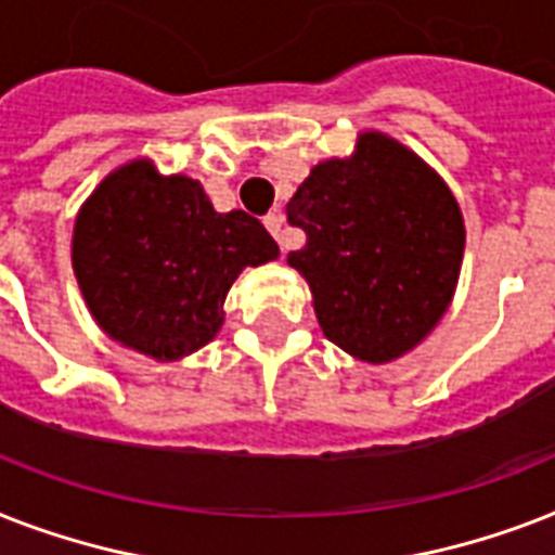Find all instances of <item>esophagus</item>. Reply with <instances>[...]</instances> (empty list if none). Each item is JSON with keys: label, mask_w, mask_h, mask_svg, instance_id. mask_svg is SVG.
Listing matches in <instances>:
<instances>
[{"label": "esophagus", "mask_w": 555, "mask_h": 555, "mask_svg": "<svg viewBox=\"0 0 555 555\" xmlns=\"http://www.w3.org/2000/svg\"><path fill=\"white\" fill-rule=\"evenodd\" d=\"M282 224H285V216H282V209H276V212H270V216H264V227L270 230V235L276 238L279 244H282V250H285V233H282Z\"/></svg>", "instance_id": "1"}]
</instances>
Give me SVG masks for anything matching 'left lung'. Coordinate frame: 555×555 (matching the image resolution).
Returning <instances> with one entry per match:
<instances>
[{"instance_id": "obj_1", "label": "left lung", "mask_w": 555, "mask_h": 555, "mask_svg": "<svg viewBox=\"0 0 555 555\" xmlns=\"http://www.w3.org/2000/svg\"><path fill=\"white\" fill-rule=\"evenodd\" d=\"M287 221L308 235L287 264L311 287L322 334L354 360H400L452 305L466 244L461 207L386 132H360L351 155L320 160L287 201Z\"/></svg>"}]
</instances>
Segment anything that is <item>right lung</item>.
Instances as JSON below:
<instances>
[{
	"mask_svg": "<svg viewBox=\"0 0 555 555\" xmlns=\"http://www.w3.org/2000/svg\"><path fill=\"white\" fill-rule=\"evenodd\" d=\"M273 259L259 218L216 212L195 178L160 176L152 158L112 169L74 218L72 268L91 320L155 363L216 339L238 273Z\"/></svg>",
	"mask_w": 555,
	"mask_h": 555,
	"instance_id": "add662e5",
	"label": "right lung"
}]
</instances>
